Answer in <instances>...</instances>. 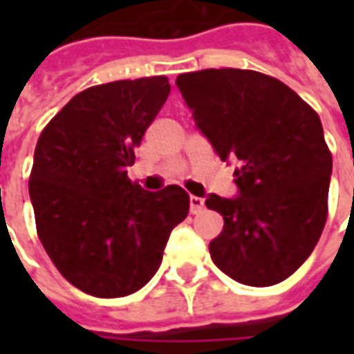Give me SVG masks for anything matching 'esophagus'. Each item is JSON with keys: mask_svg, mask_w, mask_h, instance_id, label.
I'll return each mask as SVG.
<instances>
[{"mask_svg": "<svg viewBox=\"0 0 354 354\" xmlns=\"http://www.w3.org/2000/svg\"><path fill=\"white\" fill-rule=\"evenodd\" d=\"M203 207H205V201L201 199V197H197V195H192V197H189V210H192V214L201 212Z\"/></svg>", "mask_w": 354, "mask_h": 354, "instance_id": "esophagus-1", "label": "esophagus"}]
</instances>
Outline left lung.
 I'll return each mask as SVG.
<instances>
[{"label":"left lung","mask_w":354,"mask_h":354,"mask_svg":"<svg viewBox=\"0 0 354 354\" xmlns=\"http://www.w3.org/2000/svg\"><path fill=\"white\" fill-rule=\"evenodd\" d=\"M176 85L220 159L237 157L239 197L208 195L223 216L208 245L216 266L248 286L288 279L328 218L332 153L317 111L282 81L254 70L180 73Z\"/></svg>","instance_id":"left-lung-1"}]
</instances>
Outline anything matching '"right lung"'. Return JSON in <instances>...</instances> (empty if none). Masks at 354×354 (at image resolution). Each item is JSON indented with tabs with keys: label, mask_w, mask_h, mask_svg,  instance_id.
Masks as SVG:
<instances>
[{
	"label": "right lung",
	"mask_w": 354,
	"mask_h": 354,
	"mask_svg": "<svg viewBox=\"0 0 354 354\" xmlns=\"http://www.w3.org/2000/svg\"><path fill=\"white\" fill-rule=\"evenodd\" d=\"M170 93L165 75L75 94L41 131L30 199L45 252L94 297H123L157 273L170 231L189 212L180 185L144 192L127 176L134 149Z\"/></svg>",
	"instance_id": "right-lung-1"
}]
</instances>
